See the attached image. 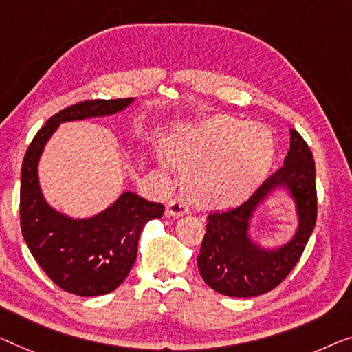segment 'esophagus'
<instances>
[{
	"label": "esophagus",
	"instance_id": "esophagus-1",
	"mask_svg": "<svg viewBox=\"0 0 352 352\" xmlns=\"http://www.w3.org/2000/svg\"><path fill=\"white\" fill-rule=\"evenodd\" d=\"M186 213H190V207H188L183 201H180V199H170L166 207V217L169 218H178Z\"/></svg>",
	"mask_w": 352,
	"mask_h": 352
}]
</instances>
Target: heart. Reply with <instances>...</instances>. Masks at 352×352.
<instances>
[{"instance_id": "obj_1", "label": "heart", "mask_w": 352, "mask_h": 352, "mask_svg": "<svg viewBox=\"0 0 352 352\" xmlns=\"http://www.w3.org/2000/svg\"><path fill=\"white\" fill-rule=\"evenodd\" d=\"M166 153L182 169L201 166L190 180L194 201L228 207L248 196L269 170L274 139L261 124L218 118L186 138L169 140Z\"/></svg>"}]
</instances>
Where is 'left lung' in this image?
Wrapping results in <instances>:
<instances>
[{
	"mask_svg": "<svg viewBox=\"0 0 352 352\" xmlns=\"http://www.w3.org/2000/svg\"><path fill=\"white\" fill-rule=\"evenodd\" d=\"M278 186L290 188L296 199L299 225L292 242L276 252H265L248 239V219L255 206ZM316 169L310 146L291 129V146L285 164L275 170L240 206L207 217L197 267L204 281L230 297H254L280 285L300 259L316 224Z\"/></svg>",
	"mask_w": 352,
	"mask_h": 352,
	"instance_id": "obj_1",
	"label": "left lung"
}]
</instances>
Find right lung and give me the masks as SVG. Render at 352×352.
I'll return each instance as SVG.
<instances>
[{"label":"right lung","instance_id":"obj_1","mask_svg":"<svg viewBox=\"0 0 352 352\" xmlns=\"http://www.w3.org/2000/svg\"><path fill=\"white\" fill-rule=\"evenodd\" d=\"M133 98L88 99L60 110L38 131L26 150L20 182V226L41 269L63 291L82 297L102 296L122 285L138 258L140 232L161 218L164 206L123 192L112 207L90 219H71L42 197L38 162L44 145L63 122L112 115Z\"/></svg>","mask_w":352,"mask_h":352}]
</instances>
